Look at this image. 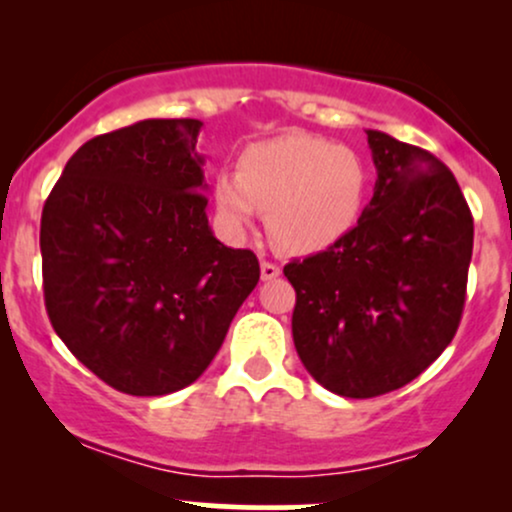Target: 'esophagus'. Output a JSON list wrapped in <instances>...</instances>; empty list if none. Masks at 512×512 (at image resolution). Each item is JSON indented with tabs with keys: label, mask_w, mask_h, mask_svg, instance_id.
<instances>
[{
	"label": "esophagus",
	"mask_w": 512,
	"mask_h": 512,
	"mask_svg": "<svg viewBox=\"0 0 512 512\" xmlns=\"http://www.w3.org/2000/svg\"><path fill=\"white\" fill-rule=\"evenodd\" d=\"M260 272H262V279H264V281H272V279H276V276L281 274V267H279V264L269 262V260H262Z\"/></svg>",
	"instance_id": "1"
}]
</instances>
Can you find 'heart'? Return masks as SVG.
I'll list each match as a JSON object with an SVG mask.
<instances>
[{
	"label": "heart",
	"instance_id": "1",
	"mask_svg": "<svg viewBox=\"0 0 512 512\" xmlns=\"http://www.w3.org/2000/svg\"><path fill=\"white\" fill-rule=\"evenodd\" d=\"M370 170L351 146L313 134L250 144L236 173L214 178V204L231 233L267 211V231L291 255H317L354 231L366 207Z\"/></svg>",
	"mask_w": 512,
	"mask_h": 512
}]
</instances>
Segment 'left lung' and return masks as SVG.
Wrapping results in <instances>:
<instances>
[{
    "mask_svg": "<svg viewBox=\"0 0 512 512\" xmlns=\"http://www.w3.org/2000/svg\"><path fill=\"white\" fill-rule=\"evenodd\" d=\"M373 199L349 236L284 267L305 370L368 399L419 378L460 327L474 221L455 175L426 149L368 129Z\"/></svg>",
    "mask_w": 512,
    "mask_h": 512,
    "instance_id": "8db88e82",
    "label": "left lung"
}]
</instances>
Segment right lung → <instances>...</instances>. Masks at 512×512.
I'll use <instances>...</instances> for the list:
<instances>
[{
	"label": "right lung",
	"mask_w": 512,
	"mask_h": 512,
	"mask_svg": "<svg viewBox=\"0 0 512 512\" xmlns=\"http://www.w3.org/2000/svg\"><path fill=\"white\" fill-rule=\"evenodd\" d=\"M202 122L142 120L69 158L40 219L45 308L103 383L158 397L195 383L260 281L207 219Z\"/></svg>",
	"instance_id": "obj_1"
}]
</instances>
